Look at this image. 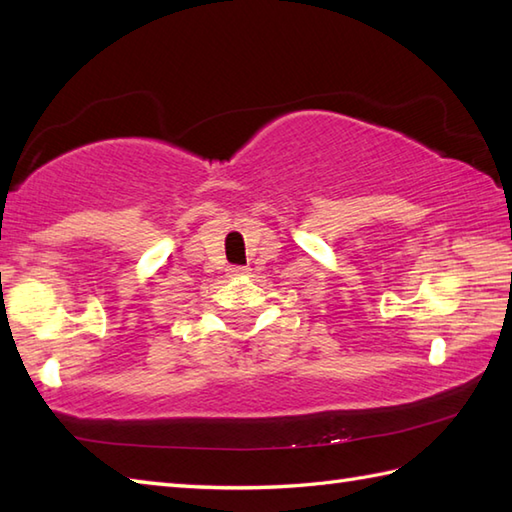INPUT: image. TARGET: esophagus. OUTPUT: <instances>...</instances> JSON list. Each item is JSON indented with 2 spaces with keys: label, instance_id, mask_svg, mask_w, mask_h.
<instances>
[{
  "label": "esophagus",
  "instance_id": "obj_1",
  "mask_svg": "<svg viewBox=\"0 0 512 512\" xmlns=\"http://www.w3.org/2000/svg\"><path fill=\"white\" fill-rule=\"evenodd\" d=\"M248 268L246 266H231L228 268V277H246Z\"/></svg>",
  "mask_w": 512,
  "mask_h": 512
}]
</instances>
